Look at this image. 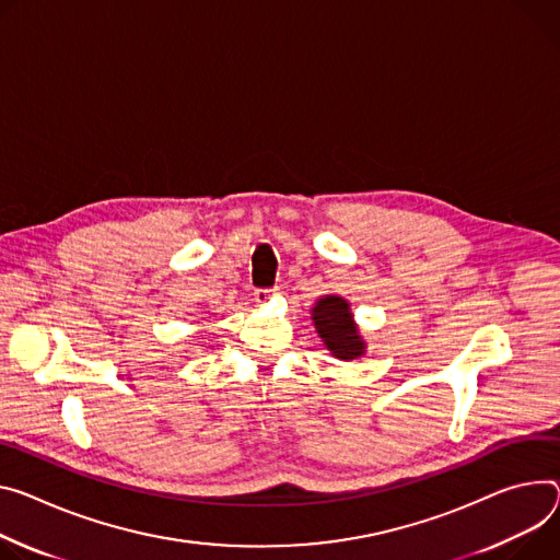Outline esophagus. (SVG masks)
<instances>
[{"instance_id":"1","label":"esophagus","mask_w":560,"mask_h":560,"mask_svg":"<svg viewBox=\"0 0 560 560\" xmlns=\"http://www.w3.org/2000/svg\"><path fill=\"white\" fill-rule=\"evenodd\" d=\"M277 294V290H257L254 292V301L261 303V306H266V303Z\"/></svg>"}]
</instances>
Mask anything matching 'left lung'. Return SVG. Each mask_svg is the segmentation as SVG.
I'll list each match as a JSON object with an SVG mask.
<instances>
[{
	"label": "left lung",
	"mask_w": 560,
	"mask_h": 560,
	"mask_svg": "<svg viewBox=\"0 0 560 560\" xmlns=\"http://www.w3.org/2000/svg\"><path fill=\"white\" fill-rule=\"evenodd\" d=\"M313 324L326 348L332 352V358L350 362L364 354L366 341L362 339L358 324L352 319L350 303L343 296H322L313 308Z\"/></svg>",
	"instance_id": "1"
}]
</instances>
